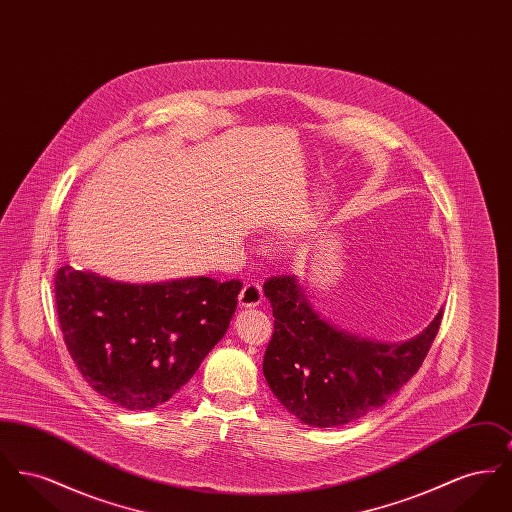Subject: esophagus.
I'll return each instance as SVG.
<instances>
[{
  "label": "esophagus",
  "mask_w": 512,
  "mask_h": 512,
  "mask_svg": "<svg viewBox=\"0 0 512 512\" xmlns=\"http://www.w3.org/2000/svg\"><path fill=\"white\" fill-rule=\"evenodd\" d=\"M240 305L242 307H257L263 301V288L259 282H247L240 292Z\"/></svg>",
  "instance_id": "1"
}]
</instances>
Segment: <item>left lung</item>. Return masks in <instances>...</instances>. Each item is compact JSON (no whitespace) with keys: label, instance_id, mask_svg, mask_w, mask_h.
<instances>
[{"label":"left lung","instance_id":"left-lung-1","mask_svg":"<svg viewBox=\"0 0 512 512\" xmlns=\"http://www.w3.org/2000/svg\"><path fill=\"white\" fill-rule=\"evenodd\" d=\"M263 288L274 315L263 361L268 386L290 413L318 428L380 409L418 372L443 317L439 313L414 340L372 343L318 317L295 276H272Z\"/></svg>","mask_w":512,"mask_h":512}]
</instances>
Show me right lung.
<instances>
[{"mask_svg":"<svg viewBox=\"0 0 512 512\" xmlns=\"http://www.w3.org/2000/svg\"><path fill=\"white\" fill-rule=\"evenodd\" d=\"M240 280L186 278L121 284L59 268L55 305L65 345L84 380L124 409L147 411L190 382L226 334Z\"/></svg>","mask_w":512,"mask_h":512,"instance_id":"1","label":"right lung"}]
</instances>
